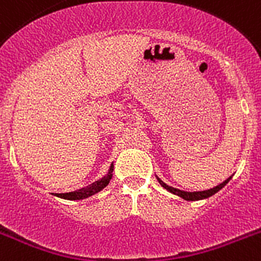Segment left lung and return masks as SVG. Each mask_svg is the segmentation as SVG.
<instances>
[{
	"instance_id": "obj_1",
	"label": "left lung",
	"mask_w": 261,
	"mask_h": 261,
	"mask_svg": "<svg viewBox=\"0 0 261 261\" xmlns=\"http://www.w3.org/2000/svg\"><path fill=\"white\" fill-rule=\"evenodd\" d=\"M159 181V184L163 187V188H166V190L168 191V192L174 193V195L179 196V197H181V199L187 200V201H197V200H202V199H208V197H211V196H213L214 193H217L218 191L221 190V188H223V187L226 186V184L229 183V180L231 179V176L229 177V179H226L223 183H221L220 186L214 187V188H212V190H208V191H200V192H186V191H180V190H176V188H174V187H170L167 186L166 183H163L159 177H156Z\"/></svg>"
}]
</instances>
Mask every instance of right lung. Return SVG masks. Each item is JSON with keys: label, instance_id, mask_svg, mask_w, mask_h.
I'll list each match as a JSON object with an SVG mask.
<instances>
[{"label": "right lung", "instance_id": "add662e5", "mask_svg": "<svg viewBox=\"0 0 261 261\" xmlns=\"http://www.w3.org/2000/svg\"><path fill=\"white\" fill-rule=\"evenodd\" d=\"M112 170H114V166L111 165L110 171L106 176H103L102 179H99V180L94 181L93 184H90V186L85 187L82 190L74 191V192H69V193H56L57 197H61V199H66V200H81V199H86L89 196L94 195V193L99 192L100 190H103L108 183H110L111 177H112Z\"/></svg>", "mask_w": 261, "mask_h": 261}]
</instances>
